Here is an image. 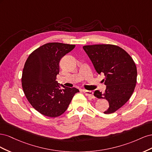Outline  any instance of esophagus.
Instances as JSON below:
<instances>
[{
	"label": "esophagus",
	"mask_w": 152,
	"mask_h": 152,
	"mask_svg": "<svg viewBox=\"0 0 152 152\" xmlns=\"http://www.w3.org/2000/svg\"><path fill=\"white\" fill-rule=\"evenodd\" d=\"M83 92L84 93V94H86V96H88L89 98H94V96L93 95V92L91 91H87V90H84Z\"/></svg>",
	"instance_id": "34e87169"
}]
</instances>
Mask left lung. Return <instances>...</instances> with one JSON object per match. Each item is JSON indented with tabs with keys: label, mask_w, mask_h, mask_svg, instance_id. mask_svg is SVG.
<instances>
[{
	"label": "left lung",
	"mask_w": 152,
	"mask_h": 152,
	"mask_svg": "<svg viewBox=\"0 0 152 152\" xmlns=\"http://www.w3.org/2000/svg\"><path fill=\"white\" fill-rule=\"evenodd\" d=\"M83 49L99 74L103 73L107 88L103 94L98 90L94 95L107 99L108 108L104 112H116L130 99L137 80V68L132 58L125 50L112 44L84 45Z\"/></svg>",
	"instance_id": "obj_1"
}]
</instances>
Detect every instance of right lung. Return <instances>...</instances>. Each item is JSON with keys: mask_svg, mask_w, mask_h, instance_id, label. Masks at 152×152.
Returning a JSON list of instances; mask_svg holds the SVG:
<instances>
[{"mask_svg": "<svg viewBox=\"0 0 152 152\" xmlns=\"http://www.w3.org/2000/svg\"><path fill=\"white\" fill-rule=\"evenodd\" d=\"M75 45L51 42L34 50L27 58L22 73V87L26 98L37 111L57 117L65 112L75 93V87L63 89L56 80L62 57Z\"/></svg>", "mask_w": 152, "mask_h": 152, "instance_id": "1", "label": "right lung"}]
</instances>
